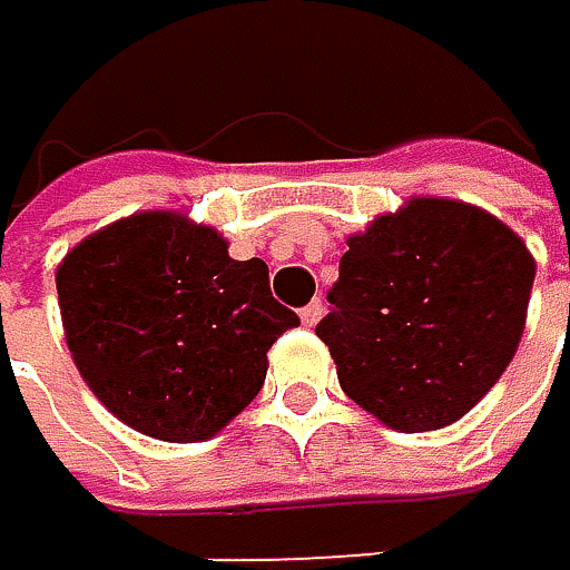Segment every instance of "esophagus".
<instances>
[{"mask_svg":"<svg viewBox=\"0 0 570 570\" xmlns=\"http://www.w3.org/2000/svg\"><path fill=\"white\" fill-rule=\"evenodd\" d=\"M322 315H325V302H322V298H315V302H308V305L302 308V322H305V325H315Z\"/></svg>","mask_w":570,"mask_h":570,"instance_id":"1","label":"esophagus"}]
</instances>
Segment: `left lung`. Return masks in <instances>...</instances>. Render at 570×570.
I'll return each mask as SVG.
<instances>
[{"label":"left lung","instance_id":"left-lung-1","mask_svg":"<svg viewBox=\"0 0 570 570\" xmlns=\"http://www.w3.org/2000/svg\"><path fill=\"white\" fill-rule=\"evenodd\" d=\"M531 285L534 258L508 225L416 197L348 238L315 335L348 400L400 433L440 430L514 360Z\"/></svg>","mask_w":570,"mask_h":570}]
</instances>
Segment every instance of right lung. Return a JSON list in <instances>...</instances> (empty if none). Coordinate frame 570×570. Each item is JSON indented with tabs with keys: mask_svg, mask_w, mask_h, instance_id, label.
Returning <instances> with one entry per match:
<instances>
[{
	"mask_svg": "<svg viewBox=\"0 0 570 570\" xmlns=\"http://www.w3.org/2000/svg\"><path fill=\"white\" fill-rule=\"evenodd\" d=\"M66 345L97 400L137 433L200 443L265 386L272 342L298 325L262 258L170 210L124 218L56 272Z\"/></svg>",
	"mask_w": 570,
	"mask_h": 570,
	"instance_id": "add662e5",
	"label": "right lung"
}]
</instances>
